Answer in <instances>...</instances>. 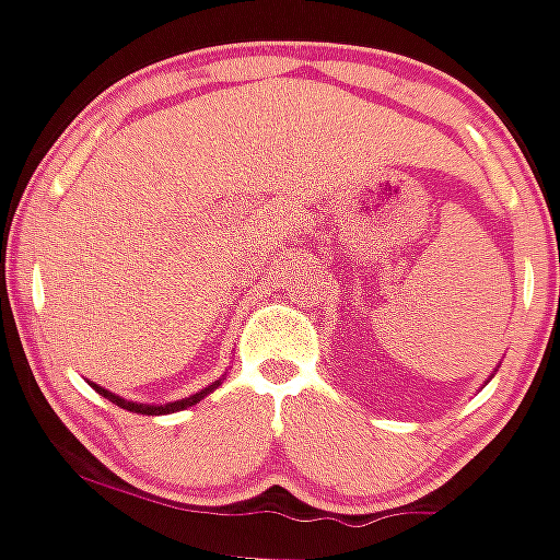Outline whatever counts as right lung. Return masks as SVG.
Returning <instances> with one entry per match:
<instances>
[{
	"label": "right lung",
	"mask_w": 560,
	"mask_h": 560,
	"mask_svg": "<svg viewBox=\"0 0 560 560\" xmlns=\"http://www.w3.org/2000/svg\"><path fill=\"white\" fill-rule=\"evenodd\" d=\"M217 385H219V382H217ZM217 385H211V387L200 389V393L189 395V398H184V400H175V404H165V406H145V404H132V400H124V398H118V395H116V393H110V389H105V387H100V385H92V387L97 389V393L103 395V398L113 400V404H116V406H121V409H127V411H135V415H173V411H180V409H189V406H195L197 400H202V398H206V395L211 393V389L217 387Z\"/></svg>",
	"instance_id": "1"
}]
</instances>
